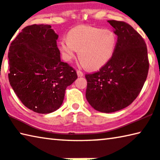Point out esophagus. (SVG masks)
I'll list each match as a JSON object with an SVG mask.
<instances>
[{"label":"esophagus","instance_id":"34e87169","mask_svg":"<svg viewBox=\"0 0 160 160\" xmlns=\"http://www.w3.org/2000/svg\"><path fill=\"white\" fill-rule=\"evenodd\" d=\"M77 73L78 77H83V73L81 72L80 70H77Z\"/></svg>","mask_w":160,"mask_h":160}]
</instances>
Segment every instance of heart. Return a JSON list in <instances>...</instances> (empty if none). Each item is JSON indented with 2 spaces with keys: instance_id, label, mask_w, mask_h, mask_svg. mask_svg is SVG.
<instances>
[{
  "instance_id": "b5f03b06",
  "label": "heart",
  "mask_w": 160,
  "mask_h": 160,
  "mask_svg": "<svg viewBox=\"0 0 160 160\" xmlns=\"http://www.w3.org/2000/svg\"><path fill=\"white\" fill-rule=\"evenodd\" d=\"M117 42L116 34L110 29L78 26L71 29L67 38L61 39L58 48L66 62L72 61L78 51L80 65L90 70H97L112 58Z\"/></svg>"
}]
</instances>
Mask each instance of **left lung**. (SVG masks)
I'll list each match as a JSON object with an SVG mask.
<instances>
[{"label": "left lung", "instance_id": "left-lung-1", "mask_svg": "<svg viewBox=\"0 0 160 160\" xmlns=\"http://www.w3.org/2000/svg\"><path fill=\"white\" fill-rule=\"evenodd\" d=\"M117 42L114 55L98 72L86 74V98L97 111L114 112L138 97L149 67L147 48L141 35L124 21H108Z\"/></svg>", "mask_w": 160, "mask_h": 160}]
</instances>
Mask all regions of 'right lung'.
Returning a JSON list of instances; mask_svg holds the SVG:
<instances>
[{
  "label": "right lung",
  "instance_id": "1",
  "mask_svg": "<svg viewBox=\"0 0 160 160\" xmlns=\"http://www.w3.org/2000/svg\"><path fill=\"white\" fill-rule=\"evenodd\" d=\"M50 25L28 26L12 41L8 51L10 84L24 106L48 114L62 104L66 88L77 72L62 62Z\"/></svg>",
  "mask_w": 160,
  "mask_h": 160
}]
</instances>
